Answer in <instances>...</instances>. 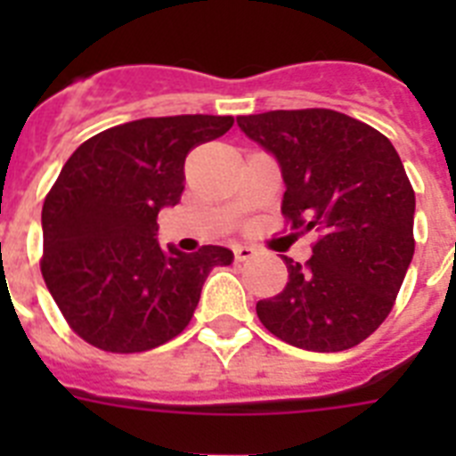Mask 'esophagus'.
I'll return each mask as SVG.
<instances>
[{"instance_id": "obj_1", "label": "esophagus", "mask_w": 456, "mask_h": 456, "mask_svg": "<svg viewBox=\"0 0 456 456\" xmlns=\"http://www.w3.org/2000/svg\"><path fill=\"white\" fill-rule=\"evenodd\" d=\"M232 251H235V260H237V263H244V260H251V257L256 256V248L247 247V244H237V247L232 248Z\"/></svg>"}]
</instances>
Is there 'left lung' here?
Segmentation results:
<instances>
[{"mask_svg": "<svg viewBox=\"0 0 456 456\" xmlns=\"http://www.w3.org/2000/svg\"><path fill=\"white\" fill-rule=\"evenodd\" d=\"M278 162L283 215L320 231L308 263L283 256L288 285L256 310L267 331L308 352H342L388 317L413 260L416 193L388 139L331 109L240 116Z\"/></svg>", "mask_w": 456, "mask_h": 456, "instance_id": "8db88e82", "label": "left lung"}]
</instances>
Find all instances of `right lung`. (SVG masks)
<instances>
[{"instance_id":"obj_1","label":"right lung","mask_w":456,"mask_h":456,"mask_svg":"<svg viewBox=\"0 0 456 456\" xmlns=\"http://www.w3.org/2000/svg\"><path fill=\"white\" fill-rule=\"evenodd\" d=\"M232 116H167L84 141L43 203V263L72 331L114 354L155 349L191 320L205 278L232 263L225 247L162 248L157 215L180 203L184 157L219 139Z\"/></svg>"}]
</instances>
